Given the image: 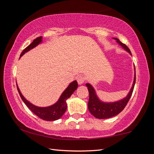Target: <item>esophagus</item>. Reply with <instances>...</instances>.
Wrapping results in <instances>:
<instances>
[{
  "instance_id": "1",
  "label": "esophagus",
  "mask_w": 154,
  "mask_h": 154,
  "mask_svg": "<svg viewBox=\"0 0 154 154\" xmlns=\"http://www.w3.org/2000/svg\"><path fill=\"white\" fill-rule=\"evenodd\" d=\"M77 80L78 84H79V85H82L83 83L85 82V77H83V76H79V77H78L77 78Z\"/></svg>"
}]
</instances>
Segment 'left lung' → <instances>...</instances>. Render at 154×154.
I'll use <instances>...</instances> for the list:
<instances>
[{
	"label": "left lung",
	"mask_w": 154,
	"mask_h": 154,
	"mask_svg": "<svg viewBox=\"0 0 154 154\" xmlns=\"http://www.w3.org/2000/svg\"><path fill=\"white\" fill-rule=\"evenodd\" d=\"M116 41L119 45L123 48L125 51L128 52L130 55L132 56L128 48L122 43L117 38H113ZM135 72V68L134 67ZM135 82H136V74L134 72L133 83L129 92L128 93L127 96L121 100L114 101V102H104L101 100L96 94V90L90 83H88L85 85L88 87V92H89V101H88V109L90 113L94 116L96 118L98 119H107L111 118L118 115L120 112L123 110L126 106L128 102L130 97H131L132 92L134 87Z\"/></svg>",
	"instance_id": "left-lung-1"
}]
</instances>
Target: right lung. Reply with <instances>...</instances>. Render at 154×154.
<instances>
[{
    "instance_id": "right-lung-1",
    "label": "right lung",
    "mask_w": 154,
    "mask_h": 154,
    "mask_svg": "<svg viewBox=\"0 0 154 154\" xmlns=\"http://www.w3.org/2000/svg\"><path fill=\"white\" fill-rule=\"evenodd\" d=\"M43 41V37L42 36H39V37L36 38V39L32 41V43L30 44L26 48L24 49V51L21 54L20 57L21 58L25 53L29 51L30 49L35 48V47L39 45L40 43H42ZM78 87V83L77 81H73L69 85L66 89L64 90V92L62 93V94L60 96L58 100H57L53 105L48 106H38L35 105H33L29 101L26 100L24 98V96L22 95L21 93L20 90L19 89V87L17 84V88L18 90V92L20 94V96L23 102L25 103L28 108L30 109L31 111H32L36 116L38 118L43 119L45 121H55L57 119H59L61 117L63 116L65 111H66L67 109V104H66V100L69 98H70L72 93H73L75 90H77Z\"/></svg>"
}]
</instances>
